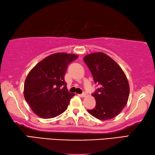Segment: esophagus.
Masks as SVG:
<instances>
[{
	"mask_svg": "<svg viewBox=\"0 0 155 155\" xmlns=\"http://www.w3.org/2000/svg\"><path fill=\"white\" fill-rule=\"evenodd\" d=\"M80 96L82 97H84L87 96V94L85 93H83L82 94H81Z\"/></svg>",
	"mask_w": 155,
	"mask_h": 155,
	"instance_id": "34e87169",
	"label": "esophagus"
}]
</instances>
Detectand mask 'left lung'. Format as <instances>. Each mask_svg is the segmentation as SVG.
<instances>
[{"mask_svg": "<svg viewBox=\"0 0 155 155\" xmlns=\"http://www.w3.org/2000/svg\"><path fill=\"white\" fill-rule=\"evenodd\" d=\"M95 83L100 87L92 94L95 107L88 112L100 120L112 119L127 104L130 94L128 79L120 66L103 52L88 54L83 58Z\"/></svg>", "mask_w": 155, "mask_h": 155, "instance_id": "8db88e82", "label": "left lung"}]
</instances>
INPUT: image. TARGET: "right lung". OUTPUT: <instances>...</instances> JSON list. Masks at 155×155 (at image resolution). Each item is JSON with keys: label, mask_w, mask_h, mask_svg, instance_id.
I'll return each mask as SVG.
<instances>
[{"label": "right lung", "mask_w": 155, "mask_h": 155, "mask_svg": "<svg viewBox=\"0 0 155 155\" xmlns=\"http://www.w3.org/2000/svg\"><path fill=\"white\" fill-rule=\"evenodd\" d=\"M76 54L56 53L45 58L29 72L24 84V97L32 111L44 119L64 111L74 95L66 88L64 76Z\"/></svg>", "instance_id": "add662e5"}]
</instances>
